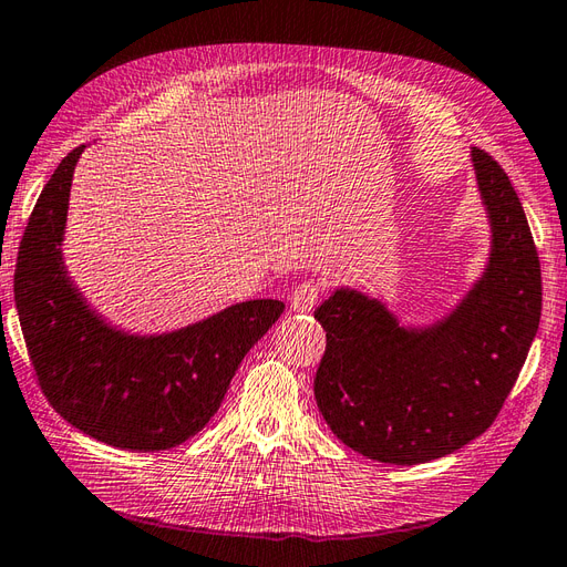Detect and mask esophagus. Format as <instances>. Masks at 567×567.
<instances>
[{"mask_svg": "<svg viewBox=\"0 0 567 567\" xmlns=\"http://www.w3.org/2000/svg\"><path fill=\"white\" fill-rule=\"evenodd\" d=\"M323 295V285L316 282V280H307L295 287L292 297H289V307H292V311H311L318 299H321Z\"/></svg>", "mask_w": 567, "mask_h": 567, "instance_id": "1", "label": "esophagus"}]
</instances>
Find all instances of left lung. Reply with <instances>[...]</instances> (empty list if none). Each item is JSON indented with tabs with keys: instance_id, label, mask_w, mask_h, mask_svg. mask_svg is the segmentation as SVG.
Returning a JSON list of instances; mask_svg holds the SVG:
<instances>
[{
	"instance_id": "obj_1",
	"label": "left lung",
	"mask_w": 567,
	"mask_h": 567,
	"mask_svg": "<svg viewBox=\"0 0 567 567\" xmlns=\"http://www.w3.org/2000/svg\"><path fill=\"white\" fill-rule=\"evenodd\" d=\"M493 251L470 297L431 330H404L379 301L338 289L313 316L326 352L313 395L354 453L422 464L482 435L503 410L542 318V266L503 167L472 151Z\"/></svg>"
}]
</instances>
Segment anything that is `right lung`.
I'll return each instance as SVG.
<instances>
[{"label": "right lung", "instance_id": "add662e5", "mask_svg": "<svg viewBox=\"0 0 567 567\" xmlns=\"http://www.w3.org/2000/svg\"><path fill=\"white\" fill-rule=\"evenodd\" d=\"M56 165L28 217L13 297L35 379L54 412L91 439L155 453L196 435L220 410L246 352L285 303L254 299L159 338L107 328L62 266L71 177L81 151Z\"/></svg>", "mask_w": 567, "mask_h": 567}]
</instances>
